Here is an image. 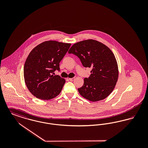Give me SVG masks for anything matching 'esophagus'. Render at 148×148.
<instances>
[{
  "instance_id": "obj_1",
  "label": "esophagus",
  "mask_w": 148,
  "mask_h": 148,
  "mask_svg": "<svg viewBox=\"0 0 148 148\" xmlns=\"http://www.w3.org/2000/svg\"><path fill=\"white\" fill-rule=\"evenodd\" d=\"M69 79L70 81H73V80L75 79V77H72V78H69Z\"/></svg>"
}]
</instances>
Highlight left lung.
I'll list each match as a JSON object with an SVG mask.
<instances>
[{
    "instance_id": "8db88e82",
    "label": "left lung",
    "mask_w": 148,
    "mask_h": 148,
    "mask_svg": "<svg viewBox=\"0 0 148 148\" xmlns=\"http://www.w3.org/2000/svg\"><path fill=\"white\" fill-rule=\"evenodd\" d=\"M80 60L85 68H92L90 77L78 88L80 94L92 101L106 98L113 92L118 79V64L113 52L97 40L89 39L74 44L68 51Z\"/></svg>"
}]
</instances>
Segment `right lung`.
Returning <instances> with one entry per match:
<instances>
[{"mask_svg":"<svg viewBox=\"0 0 148 148\" xmlns=\"http://www.w3.org/2000/svg\"><path fill=\"white\" fill-rule=\"evenodd\" d=\"M71 44L46 41L31 51L24 64V77L29 90L36 98L49 100L58 95L65 83L59 75V63L69 49Z\"/></svg>","mask_w":148,"mask_h":148,"instance_id":"obj_1","label":"right lung"}]
</instances>
